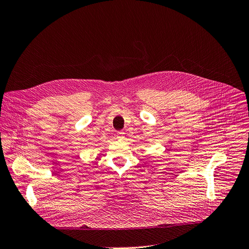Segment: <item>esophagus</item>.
<instances>
[{
	"instance_id": "1",
	"label": "esophagus",
	"mask_w": 249,
	"mask_h": 249,
	"mask_svg": "<svg viewBox=\"0 0 249 249\" xmlns=\"http://www.w3.org/2000/svg\"><path fill=\"white\" fill-rule=\"evenodd\" d=\"M116 135H117V138H118L119 140H123L125 133H124V131H118Z\"/></svg>"
}]
</instances>
